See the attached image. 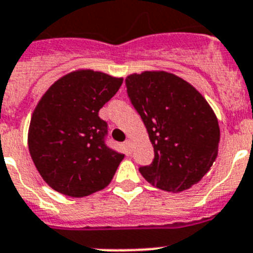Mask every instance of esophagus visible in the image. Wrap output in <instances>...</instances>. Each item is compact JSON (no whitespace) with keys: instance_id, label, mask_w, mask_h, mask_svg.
I'll use <instances>...</instances> for the list:
<instances>
[{"instance_id":"1","label":"esophagus","mask_w":253,"mask_h":253,"mask_svg":"<svg viewBox=\"0 0 253 253\" xmlns=\"http://www.w3.org/2000/svg\"><path fill=\"white\" fill-rule=\"evenodd\" d=\"M124 146H125V148H126V151H129V152H130V151H131V142L126 141L124 143Z\"/></svg>"}]
</instances>
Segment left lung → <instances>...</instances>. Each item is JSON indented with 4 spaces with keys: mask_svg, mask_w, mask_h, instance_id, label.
<instances>
[{
    "mask_svg": "<svg viewBox=\"0 0 253 253\" xmlns=\"http://www.w3.org/2000/svg\"><path fill=\"white\" fill-rule=\"evenodd\" d=\"M131 105L141 115L155 157L139 172L166 192L189 189L217 156L220 128L204 96L182 78L144 71L125 79Z\"/></svg>",
    "mask_w": 253,
    "mask_h": 253,
    "instance_id": "obj_1",
    "label": "left lung"
}]
</instances>
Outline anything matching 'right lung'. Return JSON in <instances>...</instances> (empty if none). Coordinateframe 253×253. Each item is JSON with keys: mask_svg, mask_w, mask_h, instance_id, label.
Wrapping results in <instances>:
<instances>
[{"mask_svg": "<svg viewBox=\"0 0 253 253\" xmlns=\"http://www.w3.org/2000/svg\"><path fill=\"white\" fill-rule=\"evenodd\" d=\"M123 84L89 69L64 75L34 110L28 131L32 160L43 180L70 197H84L110 184L123 153L106 146L107 123L98 111Z\"/></svg>", "mask_w": 253, "mask_h": 253, "instance_id": "obj_1", "label": "right lung"}]
</instances>
